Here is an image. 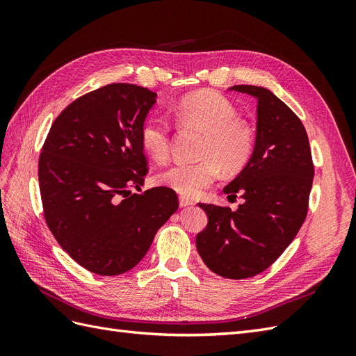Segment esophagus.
Here are the masks:
<instances>
[{
	"instance_id": "obj_1",
	"label": "esophagus",
	"mask_w": 356,
	"mask_h": 356,
	"mask_svg": "<svg viewBox=\"0 0 356 356\" xmlns=\"http://www.w3.org/2000/svg\"><path fill=\"white\" fill-rule=\"evenodd\" d=\"M191 204H195L191 199L186 197V196H179V207L181 208H186V207H191Z\"/></svg>"
}]
</instances>
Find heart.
Masks as SVG:
<instances>
[{
	"mask_svg": "<svg viewBox=\"0 0 356 356\" xmlns=\"http://www.w3.org/2000/svg\"><path fill=\"white\" fill-rule=\"evenodd\" d=\"M177 126L203 132L196 163H174L157 175L161 186L182 196H197L220 177L238 174L254 154L255 134L251 124L238 117L236 106L218 92L199 90L182 96L172 106ZM144 152L157 161L170 148V126L163 117H148L139 131Z\"/></svg>",
	"mask_w": 356,
	"mask_h": 356,
	"instance_id": "obj_1",
	"label": "heart"
}]
</instances>
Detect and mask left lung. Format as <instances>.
Returning <instances> with one entry per match:
<instances>
[{
  "mask_svg": "<svg viewBox=\"0 0 356 356\" xmlns=\"http://www.w3.org/2000/svg\"><path fill=\"white\" fill-rule=\"evenodd\" d=\"M230 90L257 99L254 154L224 187L243 203L236 211L199 203L208 225L196 236V246L209 270L245 279L264 272L294 241L306 220L315 172L306 129L288 105L260 86Z\"/></svg>",
  "mask_w": 356,
  "mask_h": 356,
  "instance_id": "obj_1",
  "label": "left lung"
}]
</instances>
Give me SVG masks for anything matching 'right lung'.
<instances>
[{
    "label": "right lung",
    "instance_id": "right-lung-1",
    "mask_svg": "<svg viewBox=\"0 0 356 356\" xmlns=\"http://www.w3.org/2000/svg\"><path fill=\"white\" fill-rule=\"evenodd\" d=\"M156 93L113 83L71 102L51 124L38 161L42 211L72 260L101 276L143 260L178 209L168 187L141 191L148 172L139 131Z\"/></svg>",
    "mask_w": 356,
    "mask_h": 356
}]
</instances>
